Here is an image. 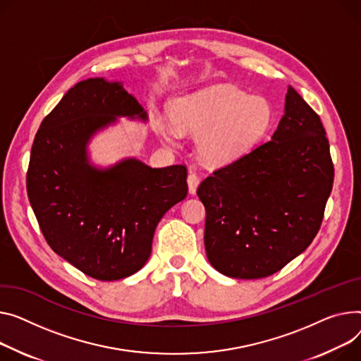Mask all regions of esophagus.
I'll list each match as a JSON object with an SVG mask.
<instances>
[{
  "mask_svg": "<svg viewBox=\"0 0 361 361\" xmlns=\"http://www.w3.org/2000/svg\"><path fill=\"white\" fill-rule=\"evenodd\" d=\"M187 183H188V191H190V195H196V190H197V187H199V184H200V177H199L196 173L190 171V174H188V177H187Z\"/></svg>",
  "mask_w": 361,
  "mask_h": 361,
  "instance_id": "esophagus-1",
  "label": "esophagus"
}]
</instances>
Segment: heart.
Returning a JSON list of instances; mask_svg holds the SVG:
<instances>
[{"label":"heart","mask_w":361,"mask_h":361,"mask_svg":"<svg viewBox=\"0 0 361 361\" xmlns=\"http://www.w3.org/2000/svg\"><path fill=\"white\" fill-rule=\"evenodd\" d=\"M273 109L267 99L231 85H213L171 100L168 117H157L161 139L176 145L180 130L197 132L196 148L210 162L245 154L267 135Z\"/></svg>","instance_id":"b5f03b06"}]
</instances>
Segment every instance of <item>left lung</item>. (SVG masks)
Returning <instances> with one entry per match:
<instances>
[{
  "instance_id": "obj_1",
  "label": "left lung",
  "mask_w": 361,
  "mask_h": 361,
  "mask_svg": "<svg viewBox=\"0 0 361 361\" xmlns=\"http://www.w3.org/2000/svg\"><path fill=\"white\" fill-rule=\"evenodd\" d=\"M332 183L321 118L289 87L271 140L216 170L197 188L209 262L244 280L281 270L314 241Z\"/></svg>"
}]
</instances>
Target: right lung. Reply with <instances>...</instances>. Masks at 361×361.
Returning a JSON list of instances; mask_svg holds the SVG:
<instances>
[{
    "label": "right lung",
    "instance_id": "obj_1",
    "mask_svg": "<svg viewBox=\"0 0 361 361\" xmlns=\"http://www.w3.org/2000/svg\"><path fill=\"white\" fill-rule=\"evenodd\" d=\"M117 117L147 122L123 84L88 78L72 87L35 136L27 196L49 247L84 274L113 281L145 266L162 216L187 196L184 165L136 158L95 166L88 143Z\"/></svg>",
    "mask_w": 361,
    "mask_h": 361
}]
</instances>
